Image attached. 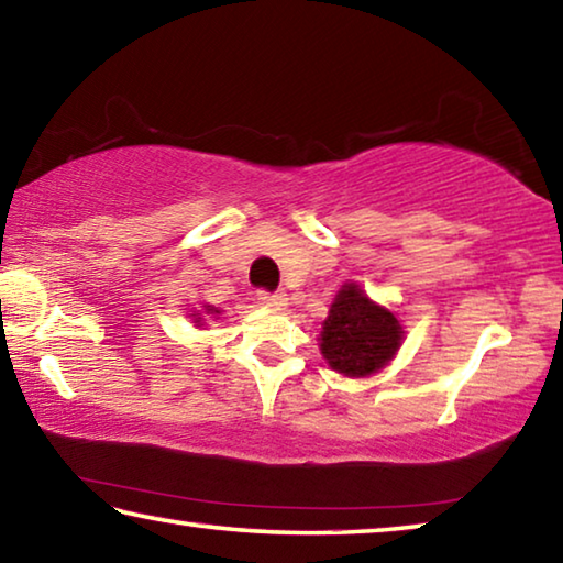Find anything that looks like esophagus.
<instances>
[{
    "instance_id": "esophagus-1",
    "label": "esophagus",
    "mask_w": 563,
    "mask_h": 563,
    "mask_svg": "<svg viewBox=\"0 0 563 563\" xmlns=\"http://www.w3.org/2000/svg\"><path fill=\"white\" fill-rule=\"evenodd\" d=\"M258 302L263 305V308H271V310H285V305H288V298H285L283 292L258 290Z\"/></svg>"
}]
</instances>
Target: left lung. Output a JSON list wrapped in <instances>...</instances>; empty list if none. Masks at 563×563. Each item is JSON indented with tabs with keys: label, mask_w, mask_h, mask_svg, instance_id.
Returning a JSON list of instances; mask_svg holds the SVG:
<instances>
[{
	"label": "left lung",
	"mask_w": 563,
	"mask_h": 563,
	"mask_svg": "<svg viewBox=\"0 0 563 563\" xmlns=\"http://www.w3.org/2000/svg\"><path fill=\"white\" fill-rule=\"evenodd\" d=\"M405 330L383 305L355 283L342 285L322 322L320 352L335 373L367 377L383 369L402 345Z\"/></svg>",
	"instance_id": "left-lung-1"
}]
</instances>
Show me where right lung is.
I'll list each match as a JSON object with an SVG mask.
<instances>
[{"instance_id": "add662e5", "label": "right lung", "mask_w": 563, "mask_h": 563, "mask_svg": "<svg viewBox=\"0 0 563 563\" xmlns=\"http://www.w3.org/2000/svg\"><path fill=\"white\" fill-rule=\"evenodd\" d=\"M203 316H211V318H216V316H221V310L213 308V305H203ZM203 316H201V310H194V320H196V325H198V328L203 325Z\"/></svg>"}]
</instances>
